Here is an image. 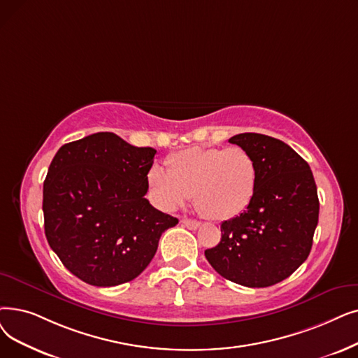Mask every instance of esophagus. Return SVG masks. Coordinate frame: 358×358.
Wrapping results in <instances>:
<instances>
[{"label":"esophagus","instance_id":"obj_1","mask_svg":"<svg viewBox=\"0 0 358 358\" xmlns=\"http://www.w3.org/2000/svg\"><path fill=\"white\" fill-rule=\"evenodd\" d=\"M181 224L184 225V227H187L189 229H197L199 228V222L197 221H192V220H185V217H184V220H181Z\"/></svg>","mask_w":358,"mask_h":358}]
</instances>
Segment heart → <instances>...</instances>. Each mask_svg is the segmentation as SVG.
Instances as JSON below:
<instances>
[{"instance_id": "b5f03b06", "label": "heart", "mask_w": 358, "mask_h": 358, "mask_svg": "<svg viewBox=\"0 0 358 358\" xmlns=\"http://www.w3.org/2000/svg\"><path fill=\"white\" fill-rule=\"evenodd\" d=\"M153 165L148 180L165 209L182 205L192 194L197 209L212 220L244 212L256 194L259 168L253 155L240 148H190Z\"/></svg>"}]
</instances>
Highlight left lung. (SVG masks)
I'll use <instances>...</instances> for the list:
<instances>
[{"instance_id": "1", "label": "left lung", "mask_w": 358, "mask_h": 358, "mask_svg": "<svg viewBox=\"0 0 358 358\" xmlns=\"http://www.w3.org/2000/svg\"><path fill=\"white\" fill-rule=\"evenodd\" d=\"M228 142L253 155L259 182L252 203L221 224V241L205 256L228 281L271 287L297 271L312 250L319 221L313 173L297 152L271 136L241 133Z\"/></svg>"}]
</instances>
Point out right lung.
Here are the masks:
<instances>
[{
  "instance_id": "1",
  "label": "right lung",
  "mask_w": 358,
  "mask_h": 358,
  "mask_svg": "<svg viewBox=\"0 0 358 358\" xmlns=\"http://www.w3.org/2000/svg\"><path fill=\"white\" fill-rule=\"evenodd\" d=\"M157 150L114 133L61 146L43 182L45 236L63 265L82 281L114 287L141 275L162 232L178 220L145 194Z\"/></svg>"
}]
</instances>
